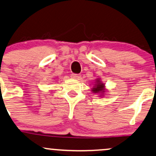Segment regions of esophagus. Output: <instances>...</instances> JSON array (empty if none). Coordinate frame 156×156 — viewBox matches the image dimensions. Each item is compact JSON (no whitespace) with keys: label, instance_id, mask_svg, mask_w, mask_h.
Here are the masks:
<instances>
[{"label":"esophagus","instance_id":"esophagus-1","mask_svg":"<svg viewBox=\"0 0 156 156\" xmlns=\"http://www.w3.org/2000/svg\"><path fill=\"white\" fill-rule=\"evenodd\" d=\"M71 77H72V78H74V79L79 80V79H81V75H79V74H72Z\"/></svg>","mask_w":156,"mask_h":156}]
</instances>
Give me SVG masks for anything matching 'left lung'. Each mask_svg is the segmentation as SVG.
I'll use <instances>...</instances> for the list:
<instances>
[{
  "mask_svg": "<svg viewBox=\"0 0 156 156\" xmlns=\"http://www.w3.org/2000/svg\"><path fill=\"white\" fill-rule=\"evenodd\" d=\"M104 84L101 83L99 80H97L96 83L95 84V87L92 89V92L95 93H98V92H104Z\"/></svg>",
  "mask_w": 156,
  "mask_h": 156,
  "instance_id": "left-lung-1",
  "label": "left lung"
}]
</instances>
